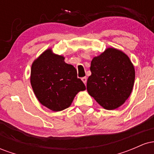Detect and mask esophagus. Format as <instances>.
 <instances>
[{"instance_id":"obj_1","label":"esophagus","mask_w":154,"mask_h":154,"mask_svg":"<svg viewBox=\"0 0 154 154\" xmlns=\"http://www.w3.org/2000/svg\"><path fill=\"white\" fill-rule=\"evenodd\" d=\"M82 82L85 83V84H86V82H87V77H82Z\"/></svg>"}]
</instances>
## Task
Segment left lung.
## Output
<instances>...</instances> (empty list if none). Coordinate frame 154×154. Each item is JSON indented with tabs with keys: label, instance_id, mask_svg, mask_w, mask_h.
<instances>
[{
	"label": "left lung",
	"instance_id": "obj_1",
	"mask_svg": "<svg viewBox=\"0 0 154 154\" xmlns=\"http://www.w3.org/2000/svg\"><path fill=\"white\" fill-rule=\"evenodd\" d=\"M91 72L88 92L104 109H117L131 94L135 69L128 56L121 51L110 48L93 58Z\"/></svg>",
	"mask_w": 154,
	"mask_h": 154
}]
</instances>
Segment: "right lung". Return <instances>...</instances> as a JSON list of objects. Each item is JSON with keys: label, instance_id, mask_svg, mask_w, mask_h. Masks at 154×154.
Here are the masks:
<instances>
[{"label": "right lung", "instance_id": "1", "mask_svg": "<svg viewBox=\"0 0 154 154\" xmlns=\"http://www.w3.org/2000/svg\"><path fill=\"white\" fill-rule=\"evenodd\" d=\"M30 82L40 103L54 111L68 108L76 94L86 89L77 78L75 67L65 63L64 57L53 54L51 49L33 62Z\"/></svg>", "mask_w": 154, "mask_h": 154}]
</instances>
